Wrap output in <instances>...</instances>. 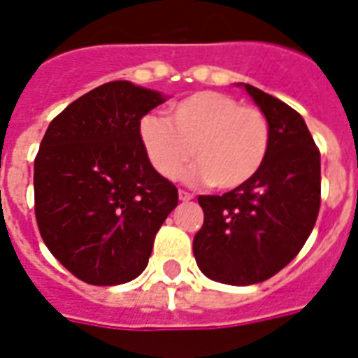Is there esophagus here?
Wrapping results in <instances>:
<instances>
[{
	"label": "esophagus",
	"mask_w": 358,
	"mask_h": 358,
	"mask_svg": "<svg viewBox=\"0 0 358 358\" xmlns=\"http://www.w3.org/2000/svg\"><path fill=\"white\" fill-rule=\"evenodd\" d=\"M178 196H180V201H182V202H189L191 199H193V193H189V191L180 189L178 191Z\"/></svg>",
	"instance_id": "1"
}]
</instances>
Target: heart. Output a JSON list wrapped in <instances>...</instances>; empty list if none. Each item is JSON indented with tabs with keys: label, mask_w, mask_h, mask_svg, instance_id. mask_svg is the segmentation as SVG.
Wrapping results in <instances>:
<instances>
[{
	"label": "heart",
	"mask_w": 358,
	"mask_h": 358,
	"mask_svg": "<svg viewBox=\"0 0 358 358\" xmlns=\"http://www.w3.org/2000/svg\"><path fill=\"white\" fill-rule=\"evenodd\" d=\"M269 122L252 106L234 96L201 91L169 109V120L145 115L139 141L148 162L163 178L174 180L191 154L185 171L189 182H210L217 189H234L255 176L269 150Z\"/></svg>",
	"instance_id": "b5f03b06"
}]
</instances>
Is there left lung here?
Returning <instances> with one entry per match:
<instances>
[{
  "mask_svg": "<svg viewBox=\"0 0 358 358\" xmlns=\"http://www.w3.org/2000/svg\"><path fill=\"white\" fill-rule=\"evenodd\" d=\"M238 87L266 115L269 150L249 182L221 196H199L204 224L193 255L208 278L249 286L273 277L303 249L320 212L322 163L295 109L249 83Z\"/></svg>",
  "mask_w": 358,
  "mask_h": 358,
  "instance_id": "1",
  "label": "left lung"
}]
</instances>
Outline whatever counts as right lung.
<instances>
[{"label": "right lung", "mask_w": 358, "mask_h": 358, "mask_svg": "<svg viewBox=\"0 0 358 358\" xmlns=\"http://www.w3.org/2000/svg\"><path fill=\"white\" fill-rule=\"evenodd\" d=\"M167 100L131 81L92 89L50 122L35 157V215L44 243L94 286L139 277L178 189L148 162L139 120Z\"/></svg>", "instance_id": "obj_1"}]
</instances>
